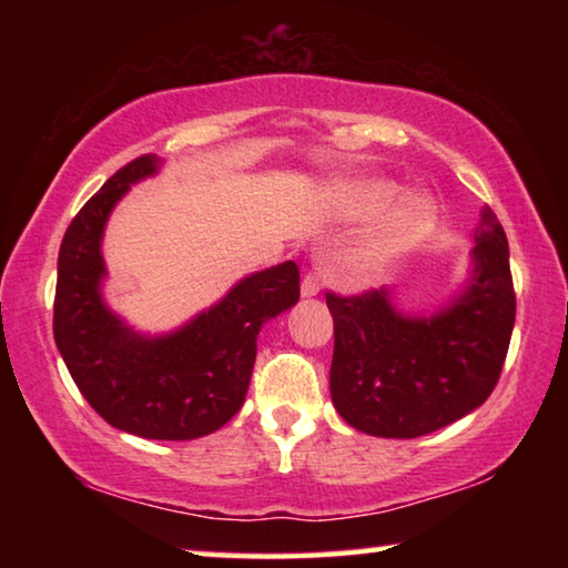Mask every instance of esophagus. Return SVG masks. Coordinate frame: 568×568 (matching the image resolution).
<instances>
[{"instance_id": "34e87169", "label": "esophagus", "mask_w": 568, "mask_h": 568, "mask_svg": "<svg viewBox=\"0 0 568 568\" xmlns=\"http://www.w3.org/2000/svg\"><path fill=\"white\" fill-rule=\"evenodd\" d=\"M321 293V281H318V275L315 273H307L305 277H303V283H301V295L303 297H315Z\"/></svg>"}]
</instances>
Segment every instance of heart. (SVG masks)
<instances>
[{"label": "heart", "mask_w": 568, "mask_h": 568, "mask_svg": "<svg viewBox=\"0 0 568 568\" xmlns=\"http://www.w3.org/2000/svg\"><path fill=\"white\" fill-rule=\"evenodd\" d=\"M403 192L406 187L390 178L353 180L333 192L331 213L341 223H368L395 204ZM436 220L438 203L428 192L404 197L351 247L348 271L363 283L386 281L413 250L426 243L434 233Z\"/></svg>", "instance_id": "obj_1"}]
</instances>
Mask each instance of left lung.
<instances>
[{"instance_id":"8db88e82","label":"left lung","mask_w":568,"mask_h":568,"mask_svg":"<svg viewBox=\"0 0 568 568\" xmlns=\"http://www.w3.org/2000/svg\"><path fill=\"white\" fill-rule=\"evenodd\" d=\"M474 243L468 277L434 311H403L390 287L358 297L328 293L331 398L355 430L426 436L491 396L511 343L516 295L508 240L488 205Z\"/></svg>"}]
</instances>
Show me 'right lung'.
Here are the masks:
<instances>
[{
  "label": "right lung",
  "instance_id": "1",
  "mask_svg": "<svg viewBox=\"0 0 568 568\" xmlns=\"http://www.w3.org/2000/svg\"><path fill=\"white\" fill-rule=\"evenodd\" d=\"M165 165L142 155L114 172L70 223L57 261L54 343L90 406L124 434L192 440L243 408L267 321L301 297L293 261L250 273L205 311L168 333H142L104 297L102 237L114 205Z\"/></svg>",
  "mask_w": 568,
  "mask_h": 568
}]
</instances>
